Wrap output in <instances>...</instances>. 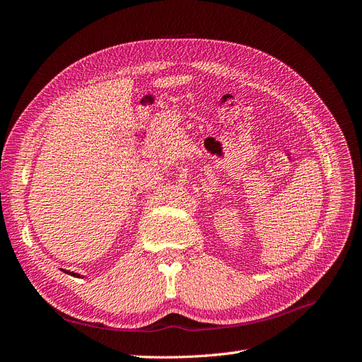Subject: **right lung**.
Instances as JSON below:
<instances>
[{"label":"right lung","mask_w":362,"mask_h":362,"mask_svg":"<svg viewBox=\"0 0 362 362\" xmlns=\"http://www.w3.org/2000/svg\"><path fill=\"white\" fill-rule=\"evenodd\" d=\"M64 273H68V275H71V276H75V278H80L81 275H78V273H74V272H69V270H64V269H62Z\"/></svg>","instance_id":"obj_1"}]
</instances>
